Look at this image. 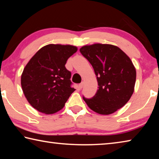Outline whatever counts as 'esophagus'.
<instances>
[{
	"label": "esophagus",
	"instance_id": "34e87169",
	"mask_svg": "<svg viewBox=\"0 0 159 159\" xmlns=\"http://www.w3.org/2000/svg\"><path fill=\"white\" fill-rule=\"evenodd\" d=\"M83 85H84V83L83 82H82V83H80V84L79 85V88L80 89H82L83 88Z\"/></svg>",
	"mask_w": 159,
	"mask_h": 159
}]
</instances>
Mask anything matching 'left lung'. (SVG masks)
I'll return each mask as SVG.
<instances>
[{"label":"left lung","mask_w":159,"mask_h":159,"mask_svg":"<svg viewBox=\"0 0 159 159\" xmlns=\"http://www.w3.org/2000/svg\"><path fill=\"white\" fill-rule=\"evenodd\" d=\"M80 52L93 66L98 90L92 98L83 99L98 114L108 115L127 103L134 92L136 70L119 48L109 44L85 45Z\"/></svg>","instance_id":"obj_1"}]
</instances>
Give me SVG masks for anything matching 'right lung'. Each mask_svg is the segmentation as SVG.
<instances>
[{"instance_id": "right-lung-1", "label": "right lung", "mask_w": 159, "mask_h": 159, "mask_svg": "<svg viewBox=\"0 0 159 159\" xmlns=\"http://www.w3.org/2000/svg\"><path fill=\"white\" fill-rule=\"evenodd\" d=\"M77 51L73 45L50 44L35 54L21 74V85L29 104L38 111L51 114L64 107L75 90L66 61Z\"/></svg>"}]
</instances>
